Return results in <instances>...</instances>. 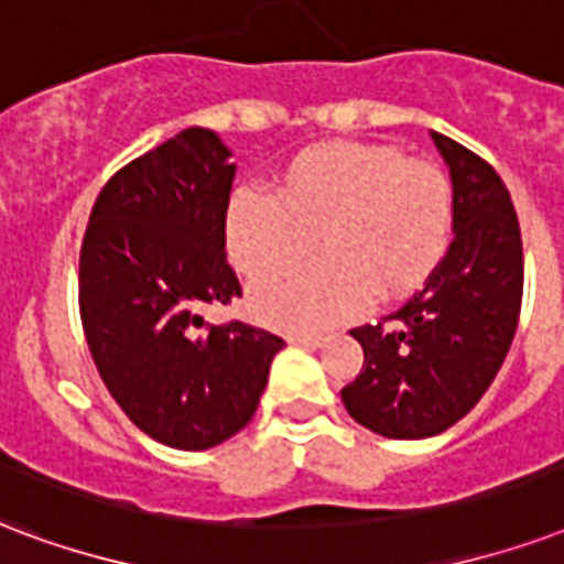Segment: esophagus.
Instances as JSON below:
<instances>
[{"mask_svg":"<svg viewBox=\"0 0 564 564\" xmlns=\"http://www.w3.org/2000/svg\"><path fill=\"white\" fill-rule=\"evenodd\" d=\"M325 339L322 334H292L290 343H295V346H307V349H319V346H325Z\"/></svg>","mask_w":564,"mask_h":564,"instance_id":"34e87169","label":"esophagus"}]
</instances>
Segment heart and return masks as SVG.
<instances>
[{
	"mask_svg": "<svg viewBox=\"0 0 564 564\" xmlns=\"http://www.w3.org/2000/svg\"><path fill=\"white\" fill-rule=\"evenodd\" d=\"M453 180L444 167L408 159L393 144L322 141L286 162L278 195L236 192L227 209V253L260 281L307 260L325 263L263 281L253 313L274 328H334L420 290L449 251Z\"/></svg>",
	"mask_w": 564,
	"mask_h": 564,
	"instance_id": "b5f03b06",
	"label": "heart"
}]
</instances>
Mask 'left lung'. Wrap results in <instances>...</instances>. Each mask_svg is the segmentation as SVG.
Segmentation results:
<instances>
[{
	"instance_id": "obj_1",
	"label": "left lung",
	"mask_w": 564,
	"mask_h": 564,
	"mask_svg": "<svg viewBox=\"0 0 564 564\" xmlns=\"http://www.w3.org/2000/svg\"><path fill=\"white\" fill-rule=\"evenodd\" d=\"M453 177L455 239L432 278L376 325L360 376L339 390L369 432L397 441L455 425L491 387L523 299V245L509 188L482 156L432 132Z\"/></svg>"
}]
</instances>
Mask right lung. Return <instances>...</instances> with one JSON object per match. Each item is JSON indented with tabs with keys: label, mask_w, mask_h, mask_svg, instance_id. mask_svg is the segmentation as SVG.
<instances>
[{
	"label": "right lung",
	"mask_w": 564,
	"mask_h": 564,
	"mask_svg": "<svg viewBox=\"0 0 564 564\" xmlns=\"http://www.w3.org/2000/svg\"><path fill=\"white\" fill-rule=\"evenodd\" d=\"M227 159L213 129H183L111 174L82 239L79 316L102 384L174 449L234 437L286 346L248 322H204V307L242 295L225 251Z\"/></svg>",
	"instance_id": "obj_1"
}]
</instances>
